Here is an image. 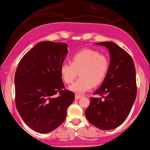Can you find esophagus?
Listing matches in <instances>:
<instances>
[{
    "mask_svg": "<svg viewBox=\"0 0 150 150\" xmlns=\"http://www.w3.org/2000/svg\"><path fill=\"white\" fill-rule=\"evenodd\" d=\"M82 97V95H79V94H76L75 95V99H79Z\"/></svg>",
    "mask_w": 150,
    "mask_h": 150,
    "instance_id": "34e87169",
    "label": "esophagus"
}]
</instances>
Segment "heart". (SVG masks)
<instances>
[{"label":"heart","instance_id":"b5f03b06","mask_svg":"<svg viewBox=\"0 0 150 150\" xmlns=\"http://www.w3.org/2000/svg\"><path fill=\"white\" fill-rule=\"evenodd\" d=\"M70 62H64L60 67L61 76L66 84H71L80 72V78L69 87L72 92L82 94L93 86L104 81L109 69V60L97 50L85 49L72 55Z\"/></svg>","mask_w":150,"mask_h":150}]
</instances>
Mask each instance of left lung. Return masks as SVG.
<instances>
[{
    "instance_id": "obj_1",
    "label": "left lung",
    "mask_w": 150,
    "mask_h": 150,
    "mask_svg": "<svg viewBox=\"0 0 150 150\" xmlns=\"http://www.w3.org/2000/svg\"><path fill=\"white\" fill-rule=\"evenodd\" d=\"M108 49L109 69L99 88L90 97L85 116L90 123L104 130L120 125L128 118L137 95L135 68L131 56L116 44L97 43Z\"/></svg>"
}]
</instances>
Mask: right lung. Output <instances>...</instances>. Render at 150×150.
<instances>
[{"instance_id": "obj_1", "label": "right lung", "mask_w": 150, "mask_h": 150, "mask_svg": "<svg viewBox=\"0 0 150 150\" xmlns=\"http://www.w3.org/2000/svg\"><path fill=\"white\" fill-rule=\"evenodd\" d=\"M67 47L63 42L38 43L22 58L15 72L17 109L26 124L39 133L61 125L75 99V94L65 89L60 74Z\"/></svg>"}]
</instances>
